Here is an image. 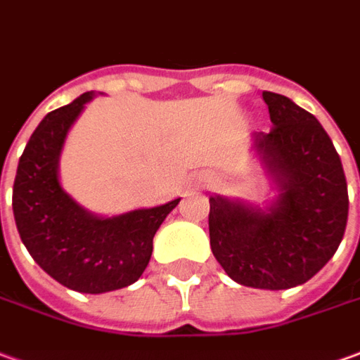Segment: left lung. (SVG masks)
Returning a JSON list of instances; mask_svg holds the SVG:
<instances>
[{
  "label": "left lung",
  "mask_w": 360,
  "mask_h": 360,
  "mask_svg": "<svg viewBox=\"0 0 360 360\" xmlns=\"http://www.w3.org/2000/svg\"><path fill=\"white\" fill-rule=\"evenodd\" d=\"M271 132L255 148L281 195L267 212L210 197L208 232L216 261L251 288L283 290L310 281L343 240L349 214L339 154L318 119L288 97L263 91Z\"/></svg>",
  "instance_id": "1"
}]
</instances>
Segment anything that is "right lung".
<instances>
[{
  "label": "right lung",
  "mask_w": 360,
  "mask_h": 360,
  "mask_svg": "<svg viewBox=\"0 0 360 360\" xmlns=\"http://www.w3.org/2000/svg\"><path fill=\"white\" fill-rule=\"evenodd\" d=\"M93 93L49 112L22 152L13 183L17 230L32 259L60 285L87 294L136 283L150 263L154 236L181 198L155 208L97 218L75 205L58 181L70 127Z\"/></svg>",
  "instance_id": "right-lung-1"
}]
</instances>
